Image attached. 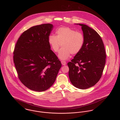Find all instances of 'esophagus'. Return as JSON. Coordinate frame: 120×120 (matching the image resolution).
<instances>
[{"label":"esophagus","mask_w":120,"mask_h":120,"mask_svg":"<svg viewBox=\"0 0 120 120\" xmlns=\"http://www.w3.org/2000/svg\"><path fill=\"white\" fill-rule=\"evenodd\" d=\"M61 63L62 64V65H66V62L65 61H61Z\"/></svg>","instance_id":"1"}]
</instances>
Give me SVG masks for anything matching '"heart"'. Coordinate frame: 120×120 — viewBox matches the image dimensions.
I'll list each match as a JSON object with an SVG mask.
<instances>
[{"label":"heart","mask_w":120,"mask_h":120,"mask_svg":"<svg viewBox=\"0 0 120 120\" xmlns=\"http://www.w3.org/2000/svg\"><path fill=\"white\" fill-rule=\"evenodd\" d=\"M56 33L57 36L50 35L49 37V43L52 49L57 53L60 48L59 58L62 60L68 59L72 55L79 54L85 43V38L82 33L69 27H61Z\"/></svg>","instance_id":"b5f03b06"}]
</instances>
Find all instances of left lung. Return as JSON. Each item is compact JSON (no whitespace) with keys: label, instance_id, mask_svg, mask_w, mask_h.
<instances>
[{"label":"left lung","instance_id":"left-lung-1","mask_svg":"<svg viewBox=\"0 0 120 120\" xmlns=\"http://www.w3.org/2000/svg\"><path fill=\"white\" fill-rule=\"evenodd\" d=\"M77 24L82 26L85 43L81 52L67 63L69 76L74 86L85 89L95 85L101 77L106 54L98 33L87 25Z\"/></svg>","mask_w":120,"mask_h":120}]
</instances>
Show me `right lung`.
<instances>
[{
  "mask_svg": "<svg viewBox=\"0 0 120 120\" xmlns=\"http://www.w3.org/2000/svg\"><path fill=\"white\" fill-rule=\"evenodd\" d=\"M53 28L51 24L33 26L22 33L15 44L13 60L22 83L37 92L49 89L61 67L49 43Z\"/></svg>",
  "mask_w": 120,
  "mask_h": 120,
  "instance_id": "obj_1",
  "label": "right lung"
}]
</instances>
